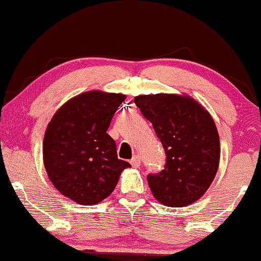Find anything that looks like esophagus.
Here are the masks:
<instances>
[{
	"mask_svg": "<svg viewBox=\"0 0 261 261\" xmlns=\"http://www.w3.org/2000/svg\"><path fill=\"white\" fill-rule=\"evenodd\" d=\"M130 164L133 167H136V168L139 167L140 166V156L139 155L134 156V158L130 160Z\"/></svg>",
	"mask_w": 261,
	"mask_h": 261,
	"instance_id": "obj_1",
	"label": "esophagus"
}]
</instances>
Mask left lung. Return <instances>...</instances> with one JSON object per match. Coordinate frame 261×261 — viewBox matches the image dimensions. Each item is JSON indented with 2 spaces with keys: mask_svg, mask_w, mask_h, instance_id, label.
<instances>
[{
  "mask_svg": "<svg viewBox=\"0 0 261 261\" xmlns=\"http://www.w3.org/2000/svg\"><path fill=\"white\" fill-rule=\"evenodd\" d=\"M134 102L166 152L165 170L148 176L152 195L172 207L199 200L220 164L219 132L211 115L186 94L139 95Z\"/></svg>",
  "mask_w": 261,
  "mask_h": 261,
  "instance_id": "1",
  "label": "left lung"
}]
</instances>
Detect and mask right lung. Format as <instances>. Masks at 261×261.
<instances>
[{
	"label": "right lung",
	"instance_id": "right-lung-1",
	"mask_svg": "<svg viewBox=\"0 0 261 261\" xmlns=\"http://www.w3.org/2000/svg\"><path fill=\"white\" fill-rule=\"evenodd\" d=\"M125 95L91 90L57 110L46 128L42 156L55 188L82 205L99 204L113 192L122 171L132 167L117 158L109 134L111 119Z\"/></svg>",
	"mask_w": 261,
	"mask_h": 261
}]
</instances>
